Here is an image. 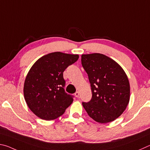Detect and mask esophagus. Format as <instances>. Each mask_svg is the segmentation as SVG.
Wrapping results in <instances>:
<instances>
[{
  "label": "esophagus",
  "mask_w": 150,
  "mask_h": 150,
  "mask_svg": "<svg viewBox=\"0 0 150 150\" xmlns=\"http://www.w3.org/2000/svg\"><path fill=\"white\" fill-rule=\"evenodd\" d=\"M74 95H75V96H76V98H78V97H79V96H80V93H79V91H77L76 92V93H74Z\"/></svg>",
  "instance_id": "esophagus-1"
}]
</instances>
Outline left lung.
Instances as JSON below:
<instances>
[{
	"instance_id": "1",
	"label": "left lung",
	"mask_w": 150,
	"mask_h": 150,
	"mask_svg": "<svg viewBox=\"0 0 150 150\" xmlns=\"http://www.w3.org/2000/svg\"><path fill=\"white\" fill-rule=\"evenodd\" d=\"M82 64L91 83L92 98L82 105L95 121L107 123L119 117L130 101V83L122 68L106 55L82 54Z\"/></svg>"
}]
</instances>
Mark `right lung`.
I'll return each instance as SVG.
<instances>
[{
	"instance_id": "add662e5",
	"label": "right lung",
	"mask_w": 150,
	"mask_h": 150,
	"mask_svg": "<svg viewBox=\"0 0 150 150\" xmlns=\"http://www.w3.org/2000/svg\"><path fill=\"white\" fill-rule=\"evenodd\" d=\"M78 54L54 52L37 60L29 70L23 85V96L30 109L41 119L51 120L64 114L73 102L65 93L63 72L77 61Z\"/></svg>"
}]
</instances>
